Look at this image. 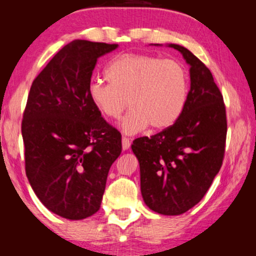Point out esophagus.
<instances>
[{
	"mask_svg": "<svg viewBox=\"0 0 256 256\" xmlns=\"http://www.w3.org/2000/svg\"><path fill=\"white\" fill-rule=\"evenodd\" d=\"M122 150H128V149L130 148V146H131L130 140H128V138H126V137H122Z\"/></svg>",
	"mask_w": 256,
	"mask_h": 256,
	"instance_id": "esophagus-1",
	"label": "esophagus"
}]
</instances>
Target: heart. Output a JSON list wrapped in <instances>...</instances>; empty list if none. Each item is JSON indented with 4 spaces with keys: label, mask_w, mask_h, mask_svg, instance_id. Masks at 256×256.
Wrapping results in <instances>:
<instances>
[{
    "label": "heart",
    "mask_w": 256,
    "mask_h": 256,
    "mask_svg": "<svg viewBox=\"0 0 256 256\" xmlns=\"http://www.w3.org/2000/svg\"><path fill=\"white\" fill-rule=\"evenodd\" d=\"M110 83L91 82L88 98L102 116L118 119L126 134L150 126L152 131L168 128L180 118L189 95V76L176 60L144 54H122L106 68ZM129 101L128 102L127 100Z\"/></svg>",
    "instance_id": "b5f03b06"
}]
</instances>
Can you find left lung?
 Segmentation results:
<instances>
[{"label": "left lung", "mask_w": 256, "mask_h": 256, "mask_svg": "<svg viewBox=\"0 0 256 256\" xmlns=\"http://www.w3.org/2000/svg\"><path fill=\"white\" fill-rule=\"evenodd\" d=\"M167 46L190 66L186 106L172 126L136 138L131 148L140 162L146 204L158 214L179 216L201 201L218 174L228 124L224 100L210 70L184 46Z\"/></svg>", "instance_id": "left-lung-1"}]
</instances>
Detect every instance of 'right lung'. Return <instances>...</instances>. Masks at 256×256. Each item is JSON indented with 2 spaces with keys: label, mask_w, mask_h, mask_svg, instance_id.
<instances>
[{
  "label": "right lung",
  "mask_w": 256,
  "mask_h": 256,
  "mask_svg": "<svg viewBox=\"0 0 256 256\" xmlns=\"http://www.w3.org/2000/svg\"><path fill=\"white\" fill-rule=\"evenodd\" d=\"M118 44L74 40L49 61L31 85L22 124L25 171L52 213L82 220L100 210L122 134L88 98L98 58Z\"/></svg>",
  "instance_id": "right-lung-1"
}]
</instances>
